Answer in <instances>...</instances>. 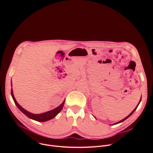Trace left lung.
<instances>
[{
  "instance_id": "1",
  "label": "left lung",
  "mask_w": 153,
  "mask_h": 153,
  "mask_svg": "<svg viewBox=\"0 0 153 153\" xmlns=\"http://www.w3.org/2000/svg\"><path fill=\"white\" fill-rule=\"evenodd\" d=\"M141 99H142V96H141V98H140V101H139V103H138V105H137V106H136V108H135V109H134V110H133V111H132V112H131V113H130V114H129V115H128V116H127V117H125V118H124V119H122V120H120V121H119V122H117V123H114V125H116V124H117V123H121V122H123V121H125V120H126V119H128V117H129V116H131V114H133V113H134V111H135V110H136V109H137V106H138V105H139V103H140V101H141Z\"/></svg>"
}]
</instances>
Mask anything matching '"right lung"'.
<instances>
[{"label":"right lung","instance_id":"obj_1","mask_svg":"<svg viewBox=\"0 0 153 153\" xmlns=\"http://www.w3.org/2000/svg\"><path fill=\"white\" fill-rule=\"evenodd\" d=\"M11 96H12V97L14 100V102L15 104L18 107L19 110L22 112L24 114H25L28 117H29V118H30L33 120L38 121V122H45V121L49 120L54 118V117H56L58 114V113H59L60 111L62 110V108L63 106V105H64V103H65V101H64L60 106H59L58 107L54 109V110H53L49 111L48 112L42 113V114H34L30 113L28 111H26L19 104H18V103L16 102V99L14 97L12 89H11Z\"/></svg>","mask_w":153,"mask_h":153}]
</instances>
